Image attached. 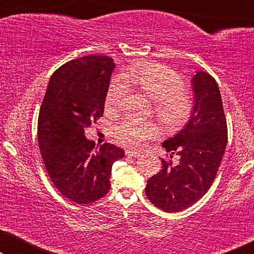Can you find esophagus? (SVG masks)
Returning <instances> with one entry per match:
<instances>
[{
    "label": "esophagus",
    "mask_w": 254,
    "mask_h": 254,
    "mask_svg": "<svg viewBox=\"0 0 254 254\" xmlns=\"http://www.w3.org/2000/svg\"><path fill=\"white\" fill-rule=\"evenodd\" d=\"M126 155L128 156V157H138V156L141 155V152H138V151L127 150V151H126Z\"/></svg>",
    "instance_id": "obj_1"
}]
</instances>
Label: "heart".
I'll return each mask as SVG.
<instances>
[{
	"instance_id": "b5f03b06",
	"label": "heart",
	"mask_w": 254,
	"mask_h": 254,
	"mask_svg": "<svg viewBox=\"0 0 254 254\" xmlns=\"http://www.w3.org/2000/svg\"><path fill=\"white\" fill-rule=\"evenodd\" d=\"M127 85L138 89L155 102V112L166 126H179L190 117L193 106L192 97L185 90L182 76L172 69L151 64L142 68L130 69L124 75V79L114 78L106 95V110L112 111L119 105L128 91ZM113 134L120 143L138 148L157 136L158 127L151 121L127 118L114 127Z\"/></svg>"
}]
</instances>
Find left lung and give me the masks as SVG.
<instances>
[{
  "instance_id": "left-lung-1",
  "label": "left lung",
  "mask_w": 254,
  "mask_h": 254,
  "mask_svg": "<svg viewBox=\"0 0 254 254\" xmlns=\"http://www.w3.org/2000/svg\"><path fill=\"white\" fill-rule=\"evenodd\" d=\"M193 106L185 126L162 147L170 157L162 159V170L145 186L148 199L159 209L175 213L186 209L200 200L210 189L221 164L228 142L220 89L206 71L197 70L190 78Z\"/></svg>"
}]
</instances>
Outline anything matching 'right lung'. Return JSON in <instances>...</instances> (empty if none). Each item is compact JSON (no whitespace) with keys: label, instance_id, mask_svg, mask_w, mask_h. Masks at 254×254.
I'll list each match as a JSON object with an SVG mask.
<instances>
[{"label":"right lung","instance_id":"obj_1","mask_svg":"<svg viewBox=\"0 0 254 254\" xmlns=\"http://www.w3.org/2000/svg\"><path fill=\"white\" fill-rule=\"evenodd\" d=\"M113 59L88 55L69 61L52 75L38 118V143L48 176L62 195L78 204L95 202L110 190L114 162L125 151L99 147L84 129L103 116Z\"/></svg>","mask_w":254,"mask_h":254}]
</instances>
